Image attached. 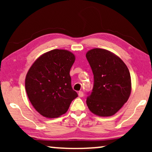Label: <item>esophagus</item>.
Returning <instances> with one entry per match:
<instances>
[{"label": "esophagus", "mask_w": 152, "mask_h": 152, "mask_svg": "<svg viewBox=\"0 0 152 152\" xmlns=\"http://www.w3.org/2000/svg\"><path fill=\"white\" fill-rule=\"evenodd\" d=\"M78 95H79V96L82 97L84 96V93H83V91H80V92L78 93Z\"/></svg>", "instance_id": "34e87169"}]
</instances>
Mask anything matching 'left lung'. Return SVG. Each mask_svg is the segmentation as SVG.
<instances>
[{"instance_id":"8db88e82","label":"left lung","mask_w":152,"mask_h":152,"mask_svg":"<svg viewBox=\"0 0 152 152\" xmlns=\"http://www.w3.org/2000/svg\"><path fill=\"white\" fill-rule=\"evenodd\" d=\"M86 57L94 78L93 89L86 99L87 106L95 115H113L129 97V70L120 58L107 50L92 49Z\"/></svg>"}]
</instances>
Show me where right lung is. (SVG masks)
I'll list each match as a JSON object with an SVG mask.
<instances>
[{"label": "right lung", "instance_id": "1", "mask_svg": "<svg viewBox=\"0 0 152 152\" xmlns=\"http://www.w3.org/2000/svg\"><path fill=\"white\" fill-rule=\"evenodd\" d=\"M75 57L66 50L43 54L29 69L26 90L31 104L41 115L53 118L68 111L78 96L71 86L70 70Z\"/></svg>", "mask_w": 152, "mask_h": 152}]
</instances>
